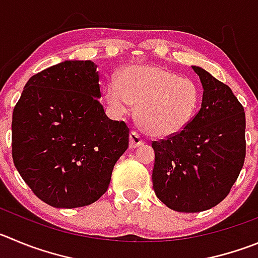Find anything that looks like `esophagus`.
<instances>
[{
  "instance_id": "34e87169",
  "label": "esophagus",
  "mask_w": 258,
  "mask_h": 258,
  "mask_svg": "<svg viewBox=\"0 0 258 258\" xmlns=\"http://www.w3.org/2000/svg\"><path fill=\"white\" fill-rule=\"evenodd\" d=\"M144 144V139L140 136V134L136 131H132L130 134V148L135 149V148H139Z\"/></svg>"
}]
</instances>
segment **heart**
Returning <instances> with one entry per match:
<instances>
[{
    "instance_id": "obj_1",
    "label": "heart",
    "mask_w": 258,
    "mask_h": 258,
    "mask_svg": "<svg viewBox=\"0 0 258 258\" xmlns=\"http://www.w3.org/2000/svg\"><path fill=\"white\" fill-rule=\"evenodd\" d=\"M200 89L189 79L158 66H128L104 85V99L114 117L134 112L144 131L170 137L183 131L196 115Z\"/></svg>"
}]
</instances>
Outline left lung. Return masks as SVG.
<instances>
[{
	"label": "left lung",
	"mask_w": 258,
	"mask_h": 258,
	"mask_svg": "<svg viewBox=\"0 0 258 258\" xmlns=\"http://www.w3.org/2000/svg\"><path fill=\"white\" fill-rule=\"evenodd\" d=\"M204 88L199 113L179 134L153 141V187L169 209L200 213L223 201L245 158V115L232 89L192 66Z\"/></svg>",
	"instance_id": "1"
}]
</instances>
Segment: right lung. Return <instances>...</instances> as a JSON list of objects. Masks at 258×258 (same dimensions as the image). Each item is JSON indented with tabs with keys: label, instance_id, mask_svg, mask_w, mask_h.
<instances>
[{
	"label": "right lung",
	"instance_id": "right-lung-1",
	"mask_svg": "<svg viewBox=\"0 0 258 258\" xmlns=\"http://www.w3.org/2000/svg\"><path fill=\"white\" fill-rule=\"evenodd\" d=\"M99 98L96 64L67 59L31 76L14 108V164L53 208L99 200L128 148L130 128L107 117Z\"/></svg>",
	"mask_w": 258,
	"mask_h": 258
}]
</instances>
